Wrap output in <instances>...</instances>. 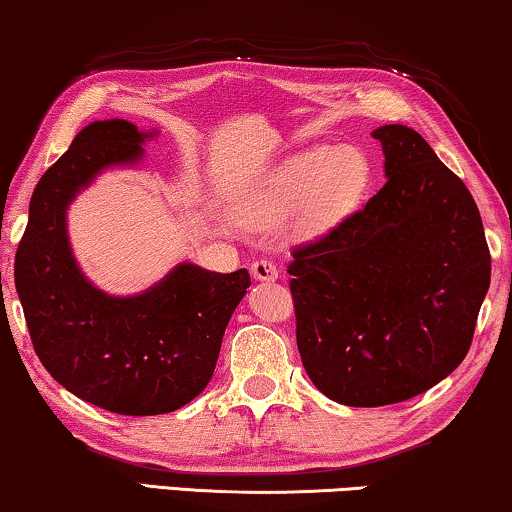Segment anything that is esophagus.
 Wrapping results in <instances>:
<instances>
[{"mask_svg":"<svg viewBox=\"0 0 512 512\" xmlns=\"http://www.w3.org/2000/svg\"><path fill=\"white\" fill-rule=\"evenodd\" d=\"M250 271H253V278L255 280H262V283H271V280L278 278V266L271 262V259H257L250 266Z\"/></svg>","mask_w":512,"mask_h":512,"instance_id":"esophagus-1","label":"esophagus"}]
</instances>
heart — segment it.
<instances>
[{
	"label": "heart",
	"instance_id": "1",
	"mask_svg": "<svg viewBox=\"0 0 512 512\" xmlns=\"http://www.w3.org/2000/svg\"><path fill=\"white\" fill-rule=\"evenodd\" d=\"M373 183V164L362 148L318 146L269 171L239 204L246 225L273 227L297 214V232L315 239L362 206Z\"/></svg>",
	"mask_w": 512,
	"mask_h": 512
}]
</instances>
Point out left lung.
<instances>
[{
  "mask_svg": "<svg viewBox=\"0 0 512 512\" xmlns=\"http://www.w3.org/2000/svg\"><path fill=\"white\" fill-rule=\"evenodd\" d=\"M383 190L292 253L297 345L313 385L343 406L427 392L471 348L492 259L478 206L415 129H373Z\"/></svg>",
  "mask_w": 512,
  "mask_h": 512,
  "instance_id": "1",
  "label": "left lung"
}]
</instances>
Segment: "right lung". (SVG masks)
Wrapping results in <instances>:
<instances>
[{"label": "right lung", "mask_w": 512, "mask_h": 512, "mask_svg": "<svg viewBox=\"0 0 512 512\" xmlns=\"http://www.w3.org/2000/svg\"><path fill=\"white\" fill-rule=\"evenodd\" d=\"M153 136L120 118L83 127L37 183L16 253V290L41 364L64 390L120 415L171 413L204 392L250 287L246 269L181 262L148 290L115 297L81 271L67 232L71 201L102 171L139 162Z\"/></svg>", "instance_id": "right-lung-1"}]
</instances>
